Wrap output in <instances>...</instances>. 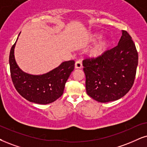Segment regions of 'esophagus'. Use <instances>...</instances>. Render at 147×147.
I'll return each instance as SVG.
<instances>
[{
	"label": "esophagus",
	"instance_id": "obj_1",
	"mask_svg": "<svg viewBox=\"0 0 147 147\" xmlns=\"http://www.w3.org/2000/svg\"><path fill=\"white\" fill-rule=\"evenodd\" d=\"M75 68H81L83 67V65H82V62L81 60H78L77 62H75Z\"/></svg>",
	"mask_w": 147,
	"mask_h": 147
}]
</instances>
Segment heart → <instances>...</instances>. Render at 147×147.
<instances>
[{
    "instance_id": "1",
    "label": "heart",
    "mask_w": 147,
    "mask_h": 147,
    "mask_svg": "<svg viewBox=\"0 0 147 147\" xmlns=\"http://www.w3.org/2000/svg\"><path fill=\"white\" fill-rule=\"evenodd\" d=\"M102 37V36L100 34H94L90 36L89 40L90 42H95L101 39ZM109 45H110V41L107 39L100 42L91 50L90 53V57H92V58H99V57H102L109 49Z\"/></svg>"
}]
</instances>
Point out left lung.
I'll return each instance as SVG.
<instances>
[{
  "mask_svg": "<svg viewBox=\"0 0 147 147\" xmlns=\"http://www.w3.org/2000/svg\"><path fill=\"white\" fill-rule=\"evenodd\" d=\"M138 55L135 44L122 30L118 45L99 58L83 60L87 94L99 102L117 100L125 95L134 82Z\"/></svg>",
  "mask_w": 147,
  "mask_h": 147,
  "instance_id": "left-lung-1",
  "label": "left lung"
}]
</instances>
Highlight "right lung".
Listing matches in <instances>:
<instances>
[{"label":"right lung","mask_w":147,"mask_h":147,"mask_svg":"<svg viewBox=\"0 0 147 147\" xmlns=\"http://www.w3.org/2000/svg\"><path fill=\"white\" fill-rule=\"evenodd\" d=\"M18 39V37L9 55L11 76L16 90L22 97L33 103L47 105L55 101L63 94L65 84L75 68V61H65L42 75L28 74L19 67L15 59L14 49Z\"/></svg>","instance_id":"add662e5"}]
</instances>
